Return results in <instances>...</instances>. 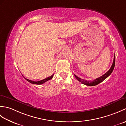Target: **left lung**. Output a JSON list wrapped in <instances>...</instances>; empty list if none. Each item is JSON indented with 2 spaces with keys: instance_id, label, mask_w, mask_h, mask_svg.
Returning <instances> with one entry per match:
<instances>
[{
  "instance_id": "8db88e82",
  "label": "left lung",
  "mask_w": 126,
  "mask_h": 126,
  "mask_svg": "<svg viewBox=\"0 0 126 126\" xmlns=\"http://www.w3.org/2000/svg\"><path fill=\"white\" fill-rule=\"evenodd\" d=\"M115 54L114 55L113 62V64H112V65L111 66V68H110V69H109V70L107 72L106 74H104L103 75L98 77L97 79H95L93 81H87V80H85V79H81V78H79V77H77L75 74L74 75L75 76L76 79L78 80L79 82H81V83L86 85H88V86H95V85H97L98 84L100 83L101 82L103 81L104 79H106L109 75H110L114 70V68L115 66Z\"/></svg>"
}]
</instances>
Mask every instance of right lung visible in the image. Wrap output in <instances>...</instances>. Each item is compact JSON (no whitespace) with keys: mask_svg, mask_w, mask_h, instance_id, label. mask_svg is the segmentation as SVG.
Here are the masks:
<instances>
[{"mask_svg":"<svg viewBox=\"0 0 126 126\" xmlns=\"http://www.w3.org/2000/svg\"><path fill=\"white\" fill-rule=\"evenodd\" d=\"M53 75H54V74H53V75H52L51 76L48 77H47V78H46V79H42V80H41V81H31V80L28 79H26V78H25V79L26 80H27V81H28V82L31 83H32V84H42L44 83H45V82L49 81V80H50V79H52V77H53Z\"/></svg>","mask_w":126,"mask_h":126,"instance_id":"1","label":"right lung"}]
</instances>
